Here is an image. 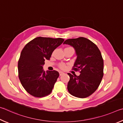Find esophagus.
Segmentation results:
<instances>
[{
  "label": "esophagus",
  "instance_id": "34e87169",
  "mask_svg": "<svg viewBox=\"0 0 123 123\" xmlns=\"http://www.w3.org/2000/svg\"><path fill=\"white\" fill-rule=\"evenodd\" d=\"M64 74V72H59V75L60 76H62Z\"/></svg>",
  "mask_w": 123,
  "mask_h": 123
}]
</instances>
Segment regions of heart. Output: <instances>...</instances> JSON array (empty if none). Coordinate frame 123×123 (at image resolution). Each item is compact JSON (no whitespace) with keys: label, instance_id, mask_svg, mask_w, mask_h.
Masks as SVG:
<instances>
[{"label":"heart","instance_id":"heart-1","mask_svg":"<svg viewBox=\"0 0 123 123\" xmlns=\"http://www.w3.org/2000/svg\"><path fill=\"white\" fill-rule=\"evenodd\" d=\"M59 67L61 68V69L64 70V69H65L66 68V66L64 63H60L59 65Z\"/></svg>","mask_w":123,"mask_h":123}]
</instances>
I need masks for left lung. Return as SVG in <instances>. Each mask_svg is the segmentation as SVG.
Listing matches in <instances>:
<instances>
[{"label":"left lung","mask_w":123,"mask_h":123,"mask_svg":"<svg viewBox=\"0 0 123 123\" xmlns=\"http://www.w3.org/2000/svg\"><path fill=\"white\" fill-rule=\"evenodd\" d=\"M64 44L74 49L77 57L72 70L80 73L79 76L68 73V91L76 97L86 98L98 89L104 75L102 54L95 44L84 37L68 39Z\"/></svg>","instance_id":"obj_1"}]
</instances>
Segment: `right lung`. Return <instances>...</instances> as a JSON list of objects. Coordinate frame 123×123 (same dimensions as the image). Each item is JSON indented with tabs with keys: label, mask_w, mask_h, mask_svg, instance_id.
<instances>
[{
	"label": "right lung",
	"mask_w": 123,
	"mask_h": 123,
	"mask_svg": "<svg viewBox=\"0 0 123 123\" xmlns=\"http://www.w3.org/2000/svg\"><path fill=\"white\" fill-rule=\"evenodd\" d=\"M64 41L60 38L39 37L22 49L18 60V76L23 87L31 95L41 98L51 93L59 72L55 70L45 72L43 66L45 60H49L53 51Z\"/></svg>",
	"instance_id": "1"
}]
</instances>
